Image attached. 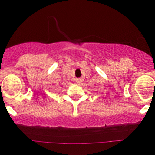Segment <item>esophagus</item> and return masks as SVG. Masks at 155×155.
<instances>
[{
	"mask_svg": "<svg viewBox=\"0 0 155 155\" xmlns=\"http://www.w3.org/2000/svg\"><path fill=\"white\" fill-rule=\"evenodd\" d=\"M75 81H76V83L79 84V85H80V84L82 83V82H83V79H81V78H79V79H75Z\"/></svg>",
	"mask_w": 155,
	"mask_h": 155,
	"instance_id": "34e87169",
	"label": "esophagus"
}]
</instances>
